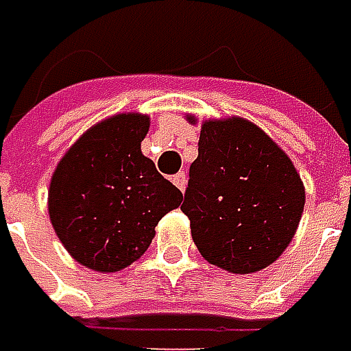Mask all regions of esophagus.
<instances>
[{"label":"esophagus","instance_id":"esophagus-1","mask_svg":"<svg viewBox=\"0 0 351 351\" xmlns=\"http://www.w3.org/2000/svg\"><path fill=\"white\" fill-rule=\"evenodd\" d=\"M171 182L176 184V187H180V189L184 191L185 185H187V176H185L184 171H180V173H176V176L171 178Z\"/></svg>","mask_w":351,"mask_h":351}]
</instances>
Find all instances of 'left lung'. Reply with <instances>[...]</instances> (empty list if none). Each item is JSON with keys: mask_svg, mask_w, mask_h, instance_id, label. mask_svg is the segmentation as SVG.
<instances>
[{"mask_svg": "<svg viewBox=\"0 0 351 351\" xmlns=\"http://www.w3.org/2000/svg\"><path fill=\"white\" fill-rule=\"evenodd\" d=\"M182 211L211 265L249 274L289 247L304 209L300 176L271 138L243 118L205 122Z\"/></svg>", "mask_w": 351, "mask_h": 351, "instance_id": "8db88e82", "label": "left lung"}]
</instances>
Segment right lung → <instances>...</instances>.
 <instances>
[{
  "instance_id": "1",
  "label": "right lung",
  "mask_w": 351,
  "mask_h": 351,
  "mask_svg": "<svg viewBox=\"0 0 351 351\" xmlns=\"http://www.w3.org/2000/svg\"><path fill=\"white\" fill-rule=\"evenodd\" d=\"M146 116H112L86 132L57 166L49 215L64 249L100 272L146 253L158 221L184 195L140 152Z\"/></svg>"
}]
</instances>
